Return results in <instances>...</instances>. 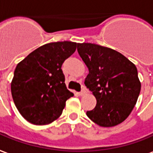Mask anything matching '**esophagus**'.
<instances>
[{
  "label": "esophagus",
  "instance_id": "1",
  "mask_svg": "<svg viewBox=\"0 0 153 153\" xmlns=\"http://www.w3.org/2000/svg\"><path fill=\"white\" fill-rule=\"evenodd\" d=\"M85 94H86V90H85V89L83 88L82 90L81 91H80V92H79V95H80V96H84Z\"/></svg>",
  "mask_w": 153,
  "mask_h": 153
}]
</instances>
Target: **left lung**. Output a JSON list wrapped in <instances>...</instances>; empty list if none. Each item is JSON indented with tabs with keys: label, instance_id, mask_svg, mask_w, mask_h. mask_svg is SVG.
<instances>
[{
	"label": "left lung",
	"instance_id": "1",
	"mask_svg": "<svg viewBox=\"0 0 153 153\" xmlns=\"http://www.w3.org/2000/svg\"><path fill=\"white\" fill-rule=\"evenodd\" d=\"M77 51L89 70L84 83L97 99L87 116L100 127L124 122L141 91L136 66L118 51L97 44L77 43Z\"/></svg>",
	"mask_w": 153,
	"mask_h": 153
}]
</instances>
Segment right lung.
Masks as SVG:
<instances>
[{"label": "right lung", "instance_id": "1", "mask_svg": "<svg viewBox=\"0 0 153 153\" xmlns=\"http://www.w3.org/2000/svg\"><path fill=\"white\" fill-rule=\"evenodd\" d=\"M76 43L51 42L40 46L17 64L10 89L15 105L27 122L46 125L62 113L73 93L66 88L62 70Z\"/></svg>", "mask_w": 153, "mask_h": 153}]
</instances>
